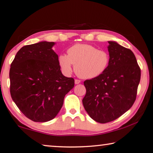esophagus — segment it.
Returning a JSON list of instances; mask_svg holds the SVG:
<instances>
[{
  "label": "esophagus",
  "instance_id": "1",
  "mask_svg": "<svg viewBox=\"0 0 153 153\" xmlns=\"http://www.w3.org/2000/svg\"><path fill=\"white\" fill-rule=\"evenodd\" d=\"M81 82V80H79V79H75V83H76V84H79V83Z\"/></svg>",
  "mask_w": 153,
  "mask_h": 153
}]
</instances>
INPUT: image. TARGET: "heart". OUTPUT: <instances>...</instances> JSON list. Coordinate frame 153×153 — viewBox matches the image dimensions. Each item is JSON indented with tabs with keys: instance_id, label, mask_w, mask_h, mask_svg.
Masks as SVG:
<instances>
[{
	"instance_id": "heart-1",
	"label": "heart",
	"mask_w": 153,
	"mask_h": 153,
	"mask_svg": "<svg viewBox=\"0 0 153 153\" xmlns=\"http://www.w3.org/2000/svg\"><path fill=\"white\" fill-rule=\"evenodd\" d=\"M109 62L107 51L89 44L74 45L68 50V55L62 54L59 58V65L65 74H70L74 65L76 74L84 79L100 76L107 70Z\"/></svg>"
}]
</instances>
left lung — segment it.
Listing matches in <instances>:
<instances>
[{
  "instance_id": "1",
  "label": "left lung",
  "mask_w": 153,
  "mask_h": 153,
  "mask_svg": "<svg viewBox=\"0 0 153 153\" xmlns=\"http://www.w3.org/2000/svg\"><path fill=\"white\" fill-rule=\"evenodd\" d=\"M108 42L107 70L83 83V107L90 117L100 123L115 120L132 107L140 79V69L132 51L115 42Z\"/></svg>"
}]
</instances>
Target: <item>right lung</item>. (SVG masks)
<instances>
[{
    "instance_id": "obj_1",
    "label": "right lung",
    "mask_w": 153,
    "mask_h": 153,
    "mask_svg": "<svg viewBox=\"0 0 153 153\" xmlns=\"http://www.w3.org/2000/svg\"><path fill=\"white\" fill-rule=\"evenodd\" d=\"M54 42L26 45L10 65L11 97L27 118L46 122L58 115L65 95L74 87V79L62 74Z\"/></svg>"
}]
</instances>
